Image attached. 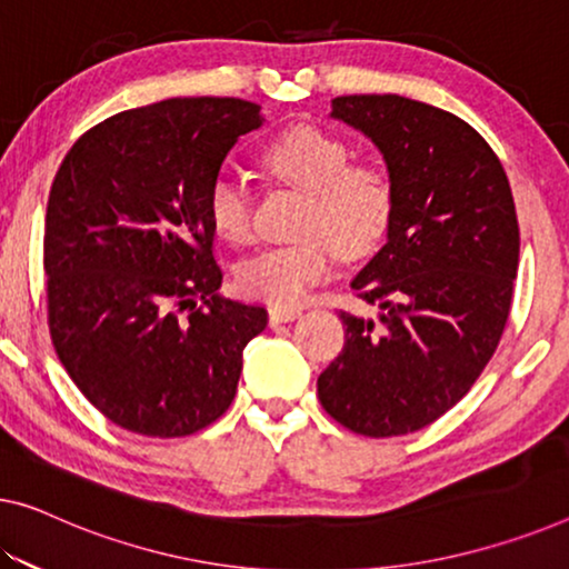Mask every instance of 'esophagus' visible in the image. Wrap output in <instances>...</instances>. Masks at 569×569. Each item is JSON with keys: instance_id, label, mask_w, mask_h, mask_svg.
Wrapping results in <instances>:
<instances>
[{"instance_id": "34e87169", "label": "esophagus", "mask_w": 569, "mask_h": 569, "mask_svg": "<svg viewBox=\"0 0 569 569\" xmlns=\"http://www.w3.org/2000/svg\"><path fill=\"white\" fill-rule=\"evenodd\" d=\"M302 315V310L300 308H269V322H272V326H279V322H290V320H295V318H300Z\"/></svg>"}]
</instances>
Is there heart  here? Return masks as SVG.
<instances>
[{
	"label": "heart",
	"instance_id": "obj_1",
	"mask_svg": "<svg viewBox=\"0 0 569 569\" xmlns=\"http://www.w3.org/2000/svg\"><path fill=\"white\" fill-rule=\"evenodd\" d=\"M264 168L305 190L300 239L267 247L236 267L241 292L277 308H295L336 267L338 251L366 257L389 229L395 186L376 162H351V147L318 127H295L261 154ZM213 231L231 243L254 236V203L247 182L218 174L208 190Z\"/></svg>",
	"mask_w": 569,
	"mask_h": 569
}]
</instances>
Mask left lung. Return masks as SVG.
Segmentation results:
<instances>
[{
  "label": "left lung",
  "mask_w": 569,
  "mask_h": 569,
  "mask_svg": "<svg viewBox=\"0 0 569 569\" xmlns=\"http://www.w3.org/2000/svg\"><path fill=\"white\" fill-rule=\"evenodd\" d=\"M330 117L379 147L395 186L387 243L351 282L379 322L340 310L326 412L366 437L432 425L468 395L506 328L519 221L503 164L468 121L397 93L338 96Z\"/></svg>",
  "instance_id": "1"
}]
</instances>
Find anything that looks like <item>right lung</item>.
<instances>
[{
	"label": "right lung",
	"mask_w": 569,
	"mask_h": 569,
	"mask_svg": "<svg viewBox=\"0 0 569 569\" xmlns=\"http://www.w3.org/2000/svg\"><path fill=\"white\" fill-rule=\"evenodd\" d=\"M243 99H168L89 129L52 180L42 267L56 353L81 395L129 432L186 437L236 397L267 310L218 295L208 190Z\"/></svg>",
	"instance_id": "obj_1"
}]
</instances>
